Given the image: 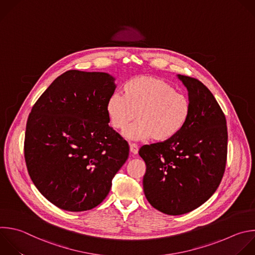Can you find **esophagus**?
Segmentation results:
<instances>
[{
  "label": "esophagus",
  "instance_id": "34e87169",
  "mask_svg": "<svg viewBox=\"0 0 255 255\" xmlns=\"http://www.w3.org/2000/svg\"><path fill=\"white\" fill-rule=\"evenodd\" d=\"M130 152H131L132 154L136 155V154L138 153V146H137L136 144H134V143H131V144H130Z\"/></svg>",
  "mask_w": 255,
  "mask_h": 255
}]
</instances>
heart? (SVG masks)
<instances>
[{
  "label": "heart",
  "instance_id": "heart-1",
  "mask_svg": "<svg viewBox=\"0 0 255 255\" xmlns=\"http://www.w3.org/2000/svg\"><path fill=\"white\" fill-rule=\"evenodd\" d=\"M111 125L124 130L137 115L124 136L131 140L152 138L165 142L175 137L186 125L190 101L175 91L171 84L152 76H137L124 85V96L114 93L106 103Z\"/></svg>",
  "mask_w": 255,
  "mask_h": 255
}]
</instances>
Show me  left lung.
Returning a JSON list of instances; mask_svg holds the SVG:
<instances>
[{
  "instance_id": "left-lung-1",
  "label": "left lung",
  "mask_w": 255,
  "mask_h": 255,
  "mask_svg": "<svg viewBox=\"0 0 255 255\" xmlns=\"http://www.w3.org/2000/svg\"><path fill=\"white\" fill-rule=\"evenodd\" d=\"M191 105L184 128L172 139L144 145L143 190L148 202L168 215L188 213L219 186L226 164L225 116L209 89L197 79L177 75Z\"/></svg>"
}]
</instances>
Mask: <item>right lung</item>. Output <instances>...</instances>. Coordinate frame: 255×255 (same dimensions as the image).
Instances as JSON below:
<instances>
[{
  "mask_svg": "<svg viewBox=\"0 0 255 255\" xmlns=\"http://www.w3.org/2000/svg\"><path fill=\"white\" fill-rule=\"evenodd\" d=\"M115 78L70 70L59 76L29 115L25 160L40 193L79 212L99 205L129 156L128 143L108 125L106 103Z\"/></svg>",
  "mask_w": 255,
  "mask_h": 255,
  "instance_id": "obj_1",
  "label": "right lung"
}]
</instances>
